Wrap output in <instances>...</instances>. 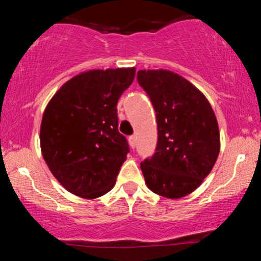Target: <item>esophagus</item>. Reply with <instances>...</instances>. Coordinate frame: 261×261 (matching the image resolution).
Segmentation results:
<instances>
[{
  "instance_id": "1",
  "label": "esophagus",
  "mask_w": 261,
  "mask_h": 261,
  "mask_svg": "<svg viewBox=\"0 0 261 261\" xmlns=\"http://www.w3.org/2000/svg\"><path fill=\"white\" fill-rule=\"evenodd\" d=\"M128 144H130L131 148H135L136 146V137L135 136H130L128 137Z\"/></svg>"
}]
</instances>
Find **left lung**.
I'll return each instance as SVG.
<instances>
[{"mask_svg":"<svg viewBox=\"0 0 261 261\" xmlns=\"http://www.w3.org/2000/svg\"><path fill=\"white\" fill-rule=\"evenodd\" d=\"M137 82L156 111V152L141 162L153 193L177 199L199 187L220 150L219 128L210 101L187 79L170 70H139Z\"/></svg>","mask_w":261,"mask_h":261,"instance_id":"8db88e82","label":"left lung"}]
</instances>
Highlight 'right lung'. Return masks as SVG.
<instances>
[{"label":"right lung","mask_w":261,"mask_h":261,"mask_svg":"<svg viewBox=\"0 0 261 261\" xmlns=\"http://www.w3.org/2000/svg\"><path fill=\"white\" fill-rule=\"evenodd\" d=\"M135 73V68L84 71L48 102L41 124L42 154L70 193L93 199L115 186L130 152L117 130L116 105Z\"/></svg>","instance_id":"obj_1"}]
</instances>
